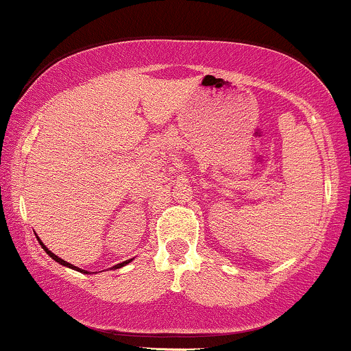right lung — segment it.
I'll use <instances>...</instances> for the list:
<instances>
[{
	"instance_id": "obj_1",
	"label": "right lung",
	"mask_w": 351,
	"mask_h": 351,
	"mask_svg": "<svg viewBox=\"0 0 351 351\" xmlns=\"http://www.w3.org/2000/svg\"><path fill=\"white\" fill-rule=\"evenodd\" d=\"M38 241H39V244H41V245H43V249H44V251H46L47 254H49V256L52 257V259H54V261H56V263H59L60 265H66V267H69V269H74V271H80V272L87 274V271H82V269L75 267V265H74V264H69V263H66V261H64V259H60V257H58V256H56V254H52V252L49 251V249H47V247H46V245H44V244L41 243V239H39V237H38ZM130 261H132V259H128V261H123V263H120V264H117V265H114V269H120V267H123V265H127L128 263H130Z\"/></svg>"
}]
</instances>
